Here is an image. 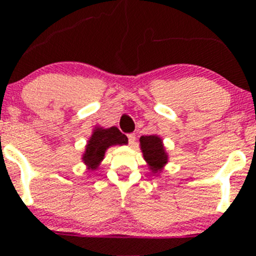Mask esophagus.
<instances>
[{
	"label": "esophagus",
	"instance_id": "esophagus-1",
	"mask_svg": "<svg viewBox=\"0 0 256 256\" xmlns=\"http://www.w3.org/2000/svg\"><path fill=\"white\" fill-rule=\"evenodd\" d=\"M128 144H134L136 142V134H128Z\"/></svg>",
	"mask_w": 256,
	"mask_h": 256
}]
</instances>
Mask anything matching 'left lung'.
<instances>
[{"label": "left lung", "mask_w": 256, "mask_h": 256, "mask_svg": "<svg viewBox=\"0 0 256 256\" xmlns=\"http://www.w3.org/2000/svg\"><path fill=\"white\" fill-rule=\"evenodd\" d=\"M143 156L150 166V170L156 173L167 162V155L164 149L162 140L158 136H142L140 138Z\"/></svg>", "instance_id": "obj_1"}]
</instances>
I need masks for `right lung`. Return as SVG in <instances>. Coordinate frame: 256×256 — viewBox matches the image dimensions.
I'll return each instance as SVG.
<instances>
[{
	"instance_id": "right-lung-1",
	"label": "right lung",
	"mask_w": 256,
	"mask_h": 256,
	"mask_svg": "<svg viewBox=\"0 0 256 256\" xmlns=\"http://www.w3.org/2000/svg\"><path fill=\"white\" fill-rule=\"evenodd\" d=\"M126 143H128V137L122 134L116 126H112L110 128H96L88 142L83 161L85 165L89 166V170H96L98 164L104 160V152L107 150L108 146L116 144L122 146Z\"/></svg>"
}]
</instances>
